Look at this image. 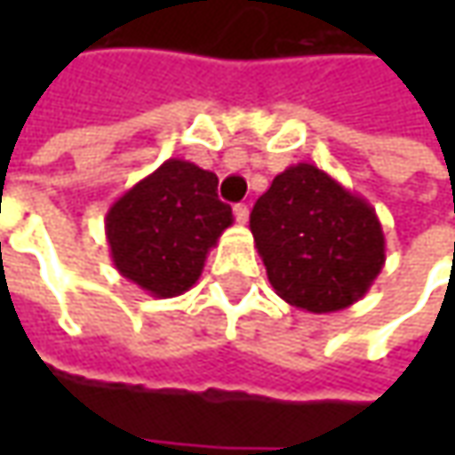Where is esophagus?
<instances>
[{
    "mask_svg": "<svg viewBox=\"0 0 455 455\" xmlns=\"http://www.w3.org/2000/svg\"><path fill=\"white\" fill-rule=\"evenodd\" d=\"M233 212H235V220L240 222V225H245V222H248V218H251V210H248V204H235V207H233Z\"/></svg>",
    "mask_w": 455,
    "mask_h": 455,
    "instance_id": "34e87169",
    "label": "esophagus"
}]
</instances>
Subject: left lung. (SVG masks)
<instances>
[{"label": "left lung", "instance_id": "left-lung-1", "mask_svg": "<svg viewBox=\"0 0 455 455\" xmlns=\"http://www.w3.org/2000/svg\"><path fill=\"white\" fill-rule=\"evenodd\" d=\"M251 233L273 291L311 314L359 301L385 266L375 207L306 162L281 172L260 195Z\"/></svg>", "mask_w": 455, "mask_h": 455}]
</instances>
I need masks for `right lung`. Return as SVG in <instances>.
Here are the masks:
<instances>
[{
	"mask_svg": "<svg viewBox=\"0 0 455 455\" xmlns=\"http://www.w3.org/2000/svg\"><path fill=\"white\" fill-rule=\"evenodd\" d=\"M233 225L218 200V177L184 159H166L126 189L106 212L116 271L156 299L189 291L207 253Z\"/></svg>",
	"mask_w": 455,
	"mask_h": 455,
	"instance_id": "add662e5",
	"label": "right lung"
}]
</instances>
